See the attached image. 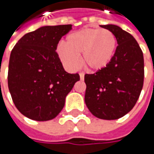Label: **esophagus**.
Returning <instances> with one entry per match:
<instances>
[{
	"instance_id": "obj_1",
	"label": "esophagus",
	"mask_w": 154,
	"mask_h": 154,
	"mask_svg": "<svg viewBox=\"0 0 154 154\" xmlns=\"http://www.w3.org/2000/svg\"><path fill=\"white\" fill-rule=\"evenodd\" d=\"M84 76H85V74H84L83 72H81V73H80V80H84Z\"/></svg>"
}]
</instances>
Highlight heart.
Returning <instances> with one entry per match:
<instances>
[{
  "mask_svg": "<svg viewBox=\"0 0 154 154\" xmlns=\"http://www.w3.org/2000/svg\"><path fill=\"white\" fill-rule=\"evenodd\" d=\"M116 38L107 29L83 28L70 33L65 45H59L56 52L66 68L75 70L80 67V55L93 70L105 68L112 60L116 49Z\"/></svg>",
  "mask_w": 154,
  "mask_h": 154,
  "instance_id": "1",
  "label": "heart"
}]
</instances>
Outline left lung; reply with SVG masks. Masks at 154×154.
Returning <instances> with one entry per match:
<instances>
[{
	"label": "left lung",
	"instance_id": "left-lung-1",
	"mask_svg": "<svg viewBox=\"0 0 154 154\" xmlns=\"http://www.w3.org/2000/svg\"><path fill=\"white\" fill-rule=\"evenodd\" d=\"M100 26L113 32L118 46L105 68L85 74V102L96 117L115 120L128 113L139 98L144 81V58L131 34L115 25Z\"/></svg>",
	"mask_w": 154,
	"mask_h": 154
}]
</instances>
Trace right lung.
Listing matches in <instances>:
<instances>
[{
  "label": "right lung",
  "mask_w": 154,
  "mask_h": 154,
  "mask_svg": "<svg viewBox=\"0 0 154 154\" xmlns=\"http://www.w3.org/2000/svg\"><path fill=\"white\" fill-rule=\"evenodd\" d=\"M72 25L42 26L26 33L10 55L8 74L9 92L21 114L35 121L55 118L78 74H68L62 67L56 48Z\"/></svg>",
  "instance_id": "1"
}]
</instances>
